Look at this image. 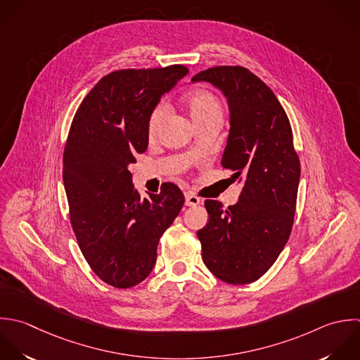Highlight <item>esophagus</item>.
<instances>
[{"instance_id": "obj_1", "label": "esophagus", "mask_w": 360, "mask_h": 360, "mask_svg": "<svg viewBox=\"0 0 360 360\" xmlns=\"http://www.w3.org/2000/svg\"><path fill=\"white\" fill-rule=\"evenodd\" d=\"M200 203V199L195 196L192 192H185V205L186 206H198Z\"/></svg>"}]
</instances>
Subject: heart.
<instances>
[{
    "label": "heart",
    "mask_w": 360,
    "mask_h": 360,
    "mask_svg": "<svg viewBox=\"0 0 360 360\" xmlns=\"http://www.w3.org/2000/svg\"><path fill=\"white\" fill-rule=\"evenodd\" d=\"M186 108L195 126L209 123V122H220V123L223 122V116H224L223 105L219 101V98L212 92L196 91L191 94L186 99ZM165 116H167L165 103H160L153 109L147 122L148 137H154L158 133Z\"/></svg>",
    "instance_id": "heart-1"
}]
</instances>
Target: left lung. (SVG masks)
Segmentation results:
<instances>
[{
	"label": "left lung",
	"instance_id": "8db88e82",
	"mask_svg": "<svg viewBox=\"0 0 360 360\" xmlns=\"http://www.w3.org/2000/svg\"><path fill=\"white\" fill-rule=\"evenodd\" d=\"M219 88L230 109V133L221 167L243 184L238 202L223 209L206 200L209 223L198 231L202 258L220 281H258L285 248L296 213L300 160L289 117L272 89L240 65L198 72L192 82Z\"/></svg>",
	"mask_w": 360,
	"mask_h": 360
}]
</instances>
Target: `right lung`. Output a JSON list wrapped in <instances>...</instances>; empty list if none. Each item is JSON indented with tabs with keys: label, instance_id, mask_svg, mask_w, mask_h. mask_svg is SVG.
Instances as JSON below:
<instances>
[{
	"label": "right lung",
	"instance_id": "right-lung-1",
	"mask_svg": "<svg viewBox=\"0 0 360 360\" xmlns=\"http://www.w3.org/2000/svg\"><path fill=\"white\" fill-rule=\"evenodd\" d=\"M186 74L179 64L113 71L81 102L68 131L63 181L71 226L91 269L117 289L150 275L158 241L185 202L174 184L141 199L129 165L147 150L150 113Z\"/></svg>",
	"mask_w": 360,
	"mask_h": 360
}]
</instances>
